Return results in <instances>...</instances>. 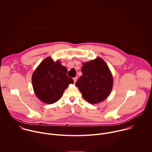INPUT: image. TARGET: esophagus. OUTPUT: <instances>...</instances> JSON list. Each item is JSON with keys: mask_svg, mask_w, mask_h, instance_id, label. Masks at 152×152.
Returning <instances> with one entry per match:
<instances>
[{"mask_svg": "<svg viewBox=\"0 0 152 152\" xmlns=\"http://www.w3.org/2000/svg\"><path fill=\"white\" fill-rule=\"evenodd\" d=\"M77 76H76V77H75L73 78L74 82H76V80H77Z\"/></svg>", "mask_w": 152, "mask_h": 152, "instance_id": "esophagus-1", "label": "esophagus"}]
</instances>
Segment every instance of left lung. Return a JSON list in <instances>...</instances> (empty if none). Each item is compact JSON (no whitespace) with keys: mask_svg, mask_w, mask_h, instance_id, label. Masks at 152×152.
<instances>
[{"mask_svg":"<svg viewBox=\"0 0 152 152\" xmlns=\"http://www.w3.org/2000/svg\"><path fill=\"white\" fill-rule=\"evenodd\" d=\"M82 75L76 82L83 97L91 104L105 99L113 87V77L106 63L100 58L83 63Z\"/></svg>","mask_w":152,"mask_h":152,"instance_id":"8db88e82","label":"left lung"}]
</instances>
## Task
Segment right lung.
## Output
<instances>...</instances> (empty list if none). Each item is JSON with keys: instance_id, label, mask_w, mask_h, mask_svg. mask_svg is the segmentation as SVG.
Returning a JSON list of instances; mask_svg holds the SVG:
<instances>
[{"instance_id": "obj_1", "label": "right lung", "mask_w": 152, "mask_h": 152, "mask_svg": "<svg viewBox=\"0 0 152 152\" xmlns=\"http://www.w3.org/2000/svg\"><path fill=\"white\" fill-rule=\"evenodd\" d=\"M67 69L59 61L45 58L32 75V84L36 96L42 102L53 104L60 99L72 78L67 76Z\"/></svg>"}]
</instances>
